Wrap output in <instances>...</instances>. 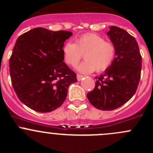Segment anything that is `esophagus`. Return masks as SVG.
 Segmentation results:
<instances>
[{
  "mask_svg": "<svg viewBox=\"0 0 153 153\" xmlns=\"http://www.w3.org/2000/svg\"><path fill=\"white\" fill-rule=\"evenodd\" d=\"M84 77V75H81V74H77V79H78V81H81Z\"/></svg>",
  "mask_w": 153,
  "mask_h": 153,
  "instance_id": "1",
  "label": "esophagus"
}]
</instances>
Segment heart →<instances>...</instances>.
<instances>
[{
	"instance_id": "1",
	"label": "heart",
	"mask_w": 153,
	"mask_h": 153,
	"mask_svg": "<svg viewBox=\"0 0 153 153\" xmlns=\"http://www.w3.org/2000/svg\"><path fill=\"white\" fill-rule=\"evenodd\" d=\"M64 61L71 67H76L82 58L85 61L78 70L84 73L93 71L102 72L112 64L116 54L115 44L103 37L88 33L77 38L75 44L67 41L62 48Z\"/></svg>"
}]
</instances>
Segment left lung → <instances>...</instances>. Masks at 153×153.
Listing matches in <instances>:
<instances>
[{"instance_id": "left-lung-1", "label": "left lung", "mask_w": 153, "mask_h": 153, "mask_svg": "<svg viewBox=\"0 0 153 153\" xmlns=\"http://www.w3.org/2000/svg\"><path fill=\"white\" fill-rule=\"evenodd\" d=\"M107 32L116 54L104 73L96 77L95 88L87 94L90 104L101 110L117 109L135 93L141 78L142 57L136 40L126 30L109 27Z\"/></svg>"}]
</instances>
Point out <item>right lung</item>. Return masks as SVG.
<instances>
[{
	"instance_id": "obj_1",
	"label": "right lung",
	"mask_w": 153,
	"mask_h": 153,
	"mask_svg": "<svg viewBox=\"0 0 153 153\" xmlns=\"http://www.w3.org/2000/svg\"><path fill=\"white\" fill-rule=\"evenodd\" d=\"M72 33L32 29L20 35L10 59L12 86L20 101L30 109L49 112L59 108L76 74L64 62L62 48Z\"/></svg>"
}]
</instances>
